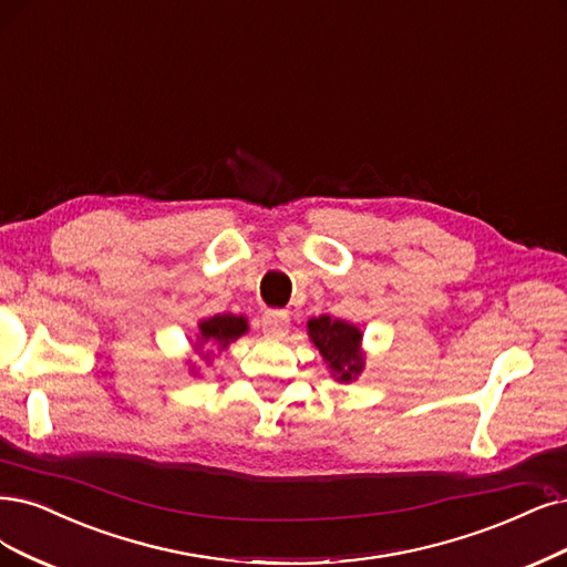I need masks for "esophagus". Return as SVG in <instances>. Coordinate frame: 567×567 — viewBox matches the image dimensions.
Returning <instances> with one entry per match:
<instances>
[{"label": "esophagus", "mask_w": 567, "mask_h": 567, "mask_svg": "<svg viewBox=\"0 0 567 567\" xmlns=\"http://www.w3.org/2000/svg\"><path fill=\"white\" fill-rule=\"evenodd\" d=\"M289 329V312L285 310H266L261 316V331L270 339H278Z\"/></svg>", "instance_id": "esophagus-1"}]
</instances>
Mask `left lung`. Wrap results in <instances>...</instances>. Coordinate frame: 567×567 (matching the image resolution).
<instances>
[{"mask_svg":"<svg viewBox=\"0 0 567 567\" xmlns=\"http://www.w3.org/2000/svg\"><path fill=\"white\" fill-rule=\"evenodd\" d=\"M308 333L339 381H352L362 371V333L358 327L320 316L308 322Z\"/></svg>","mask_w":567,"mask_h":567,"instance_id":"1","label":"left lung"}]
</instances>
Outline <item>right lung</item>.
I'll return each mask as SVG.
<instances>
[{"mask_svg":"<svg viewBox=\"0 0 567 567\" xmlns=\"http://www.w3.org/2000/svg\"><path fill=\"white\" fill-rule=\"evenodd\" d=\"M247 331V320L238 316H215L200 322V341L203 343H219L226 348L230 341L243 337Z\"/></svg>","mask_w":567,"mask_h":567,"instance_id":"add662e5","label":"right lung"}]
</instances>
